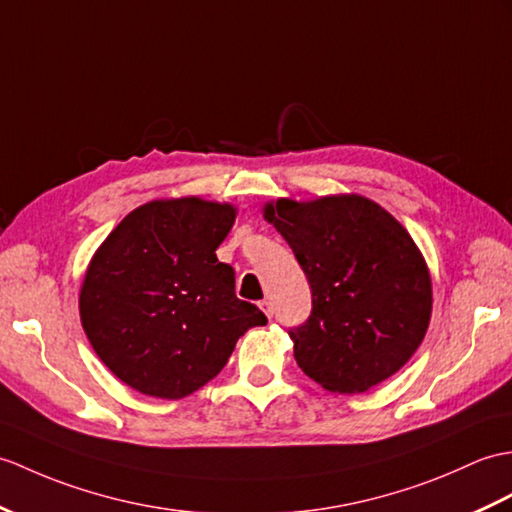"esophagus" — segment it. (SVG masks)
Here are the masks:
<instances>
[{
    "label": "esophagus",
    "mask_w": 512,
    "mask_h": 512,
    "mask_svg": "<svg viewBox=\"0 0 512 512\" xmlns=\"http://www.w3.org/2000/svg\"><path fill=\"white\" fill-rule=\"evenodd\" d=\"M259 310H261V312H264V314H266L268 318H272V303H270L268 299H264V301H261V303H259Z\"/></svg>",
    "instance_id": "1"
}]
</instances>
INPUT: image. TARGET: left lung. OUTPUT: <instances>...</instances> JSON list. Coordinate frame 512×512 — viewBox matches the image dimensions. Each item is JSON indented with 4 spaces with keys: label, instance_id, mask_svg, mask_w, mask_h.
<instances>
[{
    "label": "left lung",
    "instance_id": "1",
    "mask_svg": "<svg viewBox=\"0 0 512 512\" xmlns=\"http://www.w3.org/2000/svg\"><path fill=\"white\" fill-rule=\"evenodd\" d=\"M261 211L312 288V316L290 331L303 373L342 395L395 375L432 318L430 268L406 227L360 194L277 198Z\"/></svg>",
    "mask_w": 512,
    "mask_h": 512
}]
</instances>
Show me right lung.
<instances>
[{
    "mask_svg": "<svg viewBox=\"0 0 512 512\" xmlns=\"http://www.w3.org/2000/svg\"><path fill=\"white\" fill-rule=\"evenodd\" d=\"M231 202L161 198L133 209L93 253L80 323L109 371L141 395L183 399L216 377L268 318L235 296L216 257L235 224Z\"/></svg>",
    "mask_w": 512,
    "mask_h": 512,
    "instance_id": "obj_1",
    "label": "right lung"
}]
</instances>
